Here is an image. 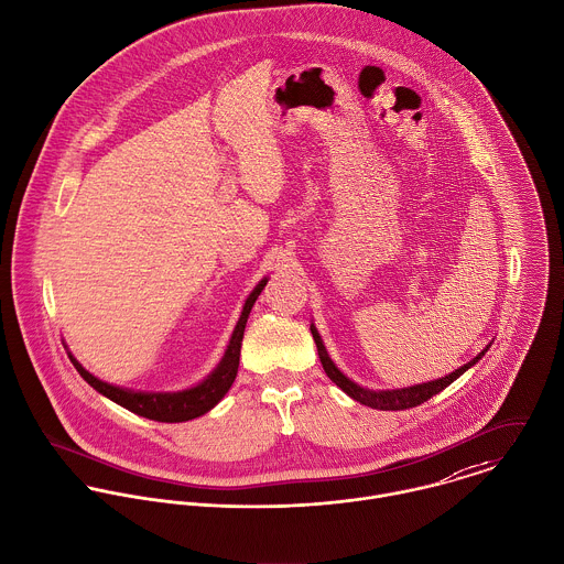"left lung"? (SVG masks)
<instances>
[{"instance_id":"obj_1","label":"left lung","mask_w":564,"mask_h":564,"mask_svg":"<svg viewBox=\"0 0 564 564\" xmlns=\"http://www.w3.org/2000/svg\"><path fill=\"white\" fill-rule=\"evenodd\" d=\"M311 333H313V339H315V344H317L319 361H322L324 372L328 375V378H330L337 387H341L350 398H355L357 402L368 404V406H372V409H380V411H402V409H411V406H417V404L426 402L429 398H433L435 393H440L444 387H448L453 380H457L468 368H473V366L486 355V350H488V348H486L484 352H479L473 361H468V364L462 366L459 370H455V372H451V375L442 376V378H437V380H429V382H422V384H411V387H404V389H378V391H375V389H366V387L352 382L348 376L344 375V372L333 364V359L328 357V352H326V348H324V341H322V337H319V333H317L315 326H311Z\"/></svg>"}]
</instances>
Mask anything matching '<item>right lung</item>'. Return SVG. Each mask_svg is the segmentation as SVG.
Instances as JSON below:
<instances>
[{
	"instance_id": "right-lung-1",
	"label": "right lung",
	"mask_w": 564,
	"mask_h": 564,
	"mask_svg": "<svg viewBox=\"0 0 564 564\" xmlns=\"http://www.w3.org/2000/svg\"><path fill=\"white\" fill-rule=\"evenodd\" d=\"M264 284H267V278L260 280L258 286L249 293L220 364L216 366V370L212 375L207 376L205 380H200L196 387H189L184 391H135V389H124V387L109 384V382L89 375L72 355H69V359H72L74 368L78 370V375L83 376L96 391H100L109 400L118 402L120 406L142 415V417H149V420H155V422H186L192 417H198V415L207 413L214 404H218V400L227 393V389L231 387L234 378L238 375L240 344H242L245 326H247L251 306L256 304Z\"/></svg>"
}]
</instances>
